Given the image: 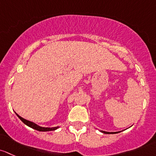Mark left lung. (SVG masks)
<instances>
[{"mask_svg": "<svg viewBox=\"0 0 156 156\" xmlns=\"http://www.w3.org/2000/svg\"><path fill=\"white\" fill-rule=\"evenodd\" d=\"M102 133H104V134H116V133L118 132H107V131H101Z\"/></svg>", "mask_w": 156, "mask_h": 156, "instance_id": "1", "label": "left lung"}]
</instances>
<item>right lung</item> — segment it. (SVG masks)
<instances>
[{
    "instance_id": "add662e5",
    "label": "right lung",
    "mask_w": 156,
    "mask_h": 156,
    "mask_svg": "<svg viewBox=\"0 0 156 156\" xmlns=\"http://www.w3.org/2000/svg\"><path fill=\"white\" fill-rule=\"evenodd\" d=\"M16 114L17 116H18L19 118L21 120H22V122H24V124H25L26 126L30 127V128H32L33 129L37 130V131H55V130H56L57 128H59V127H53V128H45V127L39 126H37V124H35V123L32 122L28 121V120H27V119H23L22 117H21L20 115H19L17 113H16Z\"/></svg>"
}]
</instances>
